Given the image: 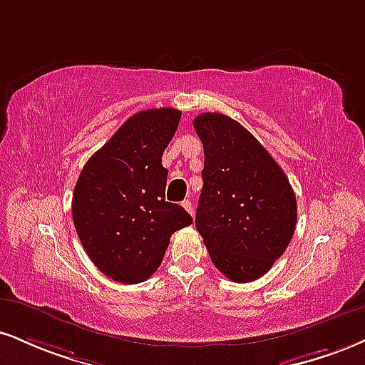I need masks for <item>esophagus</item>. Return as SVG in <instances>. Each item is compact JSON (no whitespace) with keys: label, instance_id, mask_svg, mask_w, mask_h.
I'll list each match as a JSON object with an SVG mask.
<instances>
[{"label":"esophagus","instance_id":"obj_1","mask_svg":"<svg viewBox=\"0 0 365 365\" xmlns=\"http://www.w3.org/2000/svg\"><path fill=\"white\" fill-rule=\"evenodd\" d=\"M182 205H183V209H185L187 210V212H190L192 214V216H194V204H192V202L190 200H183L182 202Z\"/></svg>","mask_w":365,"mask_h":365}]
</instances>
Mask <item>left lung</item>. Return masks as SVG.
Instances as JSON below:
<instances>
[{
    "label": "left lung",
    "instance_id": "1",
    "mask_svg": "<svg viewBox=\"0 0 365 365\" xmlns=\"http://www.w3.org/2000/svg\"><path fill=\"white\" fill-rule=\"evenodd\" d=\"M194 127L204 144L197 231L222 275L253 282L291 243L296 195L284 170L240 122L207 112Z\"/></svg>",
    "mask_w": 365,
    "mask_h": 365
}]
</instances>
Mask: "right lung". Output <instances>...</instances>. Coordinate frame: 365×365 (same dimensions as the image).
I'll list each match as a JSON object with an SVG mask.
<instances>
[{"label": "right lung", "instance_id": "obj_1", "mask_svg": "<svg viewBox=\"0 0 365 365\" xmlns=\"http://www.w3.org/2000/svg\"><path fill=\"white\" fill-rule=\"evenodd\" d=\"M182 112L134 113L83 166L73 195V221L96 269L122 284H139L161 265L170 236L192 225L182 205L165 200L168 170L161 156Z\"/></svg>", "mask_w": 365, "mask_h": 365}]
</instances>
